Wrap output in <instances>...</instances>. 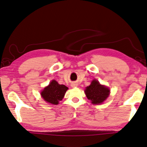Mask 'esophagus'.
I'll return each mask as SVG.
<instances>
[{
    "instance_id": "34e87169",
    "label": "esophagus",
    "mask_w": 147,
    "mask_h": 147,
    "mask_svg": "<svg viewBox=\"0 0 147 147\" xmlns=\"http://www.w3.org/2000/svg\"><path fill=\"white\" fill-rule=\"evenodd\" d=\"M72 88H76V87H77L78 86V84H76V83H72L71 84V86Z\"/></svg>"
}]
</instances>
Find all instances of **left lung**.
<instances>
[{"label": "left lung", "instance_id": "obj_1", "mask_svg": "<svg viewBox=\"0 0 147 147\" xmlns=\"http://www.w3.org/2000/svg\"><path fill=\"white\" fill-rule=\"evenodd\" d=\"M88 99L90 100L91 103L98 105L103 103L109 95L110 90L107 87L101 85L96 80H93L91 84L85 89Z\"/></svg>", "mask_w": 147, "mask_h": 147}]
</instances>
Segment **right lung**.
I'll use <instances>...</instances> for the list:
<instances>
[{
    "label": "right lung",
    "instance_id": "right-lung-1",
    "mask_svg": "<svg viewBox=\"0 0 147 147\" xmlns=\"http://www.w3.org/2000/svg\"><path fill=\"white\" fill-rule=\"evenodd\" d=\"M68 88L59 84L56 80H52L47 87L42 91L41 96L45 101L52 105H58L61 101Z\"/></svg>",
    "mask_w": 147,
    "mask_h": 147
}]
</instances>
